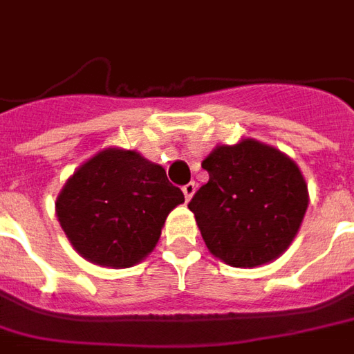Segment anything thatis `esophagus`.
I'll use <instances>...</instances> for the list:
<instances>
[{
  "instance_id": "34e87169",
  "label": "esophagus",
  "mask_w": 354,
  "mask_h": 354,
  "mask_svg": "<svg viewBox=\"0 0 354 354\" xmlns=\"http://www.w3.org/2000/svg\"><path fill=\"white\" fill-rule=\"evenodd\" d=\"M195 189H197V185H195V182H189V184L187 185H184V197H185V201H187V203H189L191 201V197H193V193H195Z\"/></svg>"
}]
</instances>
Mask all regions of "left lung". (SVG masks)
I'll return each instance as SVG.
<instances>
[{"label": "left lung", "instance_id": "obj_1", "mask_svg": "<svg viewBox=\"0 0 354 354\" xmlns=\"http://www.w3.org/2000/svg\"><path fill=\"white\" fill-rule=\"evenodd\" d=\"M210 180L187 204L206 248L236 268L276 261L308 210V184L283 151L253 138L219 144L203 161Z\"/></svg>", "mask_w": 354, "mask_h": 354}]
</instances>
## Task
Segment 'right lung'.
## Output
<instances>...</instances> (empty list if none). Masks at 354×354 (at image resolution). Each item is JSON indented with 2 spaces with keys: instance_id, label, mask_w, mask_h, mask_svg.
<instances>
[{
  "instance_id": "right-lung-1",
  "label": "right lung",
  "mask_w": 354,
  "mask_h": 354,
  "mask_svg": "<svg viewBox=\"0 0 354 354\" xmlns=\"http://www.w3.org/2000/svg\"><path fill=\"white\" fill-rule=\"evenodd\" d=\"M184 193L138 151L106 148L80 165L56 201L73 248L99 266L129 268L150 255Z\"/></svg>"
}]
</instances>
